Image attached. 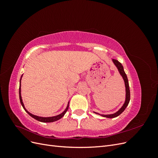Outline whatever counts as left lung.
Returning a JSON list of instances; mask_svg holds the SVG:
<instances>
[{"mask_svg": "<svg viewBox=\"0 0 158 158\" xmlns=\"http://www.w3.org/2000/svg\"><path fill=\"white\" fill-rule=\"evenodd\" d=\"M112 61L113 64H114V66H116L119 74L122 76V78L124 80V82H125V92H126V95H125V102H124L123 105L122 106V107L119 109L118 111L115 113H114L113 114H99L98 113L96 112H94L95 114H98L99 115H101L103 117H106V118H114V117H117L118 115H120V114L125 111V109H126V107H127V106L128 105L129 102H130V89H129V84H128V80L127 78V74H125V71H124V69H123V66L121 64V63H119V62L117 60H114V59H112Z\"/></svg>", "mask_w": 158, "mask_h": 158, "instance_id": "left-lung-1", "label": "left lung"}]
</instances>
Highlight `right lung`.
<instances>
[{
	"instance_id": "add662e5",
	"label": "right lung",
	"mask_w": 158,
	"mask_h": 158,
	"mask_svg": "<svg viewBox=\"0 0 158 158\" xmlns=\"http://www.w3.org/2000/svg\"><path fill=\"white\" fill-rule=\"evenodd\" d=\"M22 76H21V78H20V88H19V97H20V103H21V105L22 106L23 108L24 109L25 111L30 114V115L33 117V118L36 119L37 121H40V122H42V123H52V122H55L56 121H58L59 120L60 118H61L62 117H63L65 113H66V111H68L69 109V102L68 103V105L67 106H66V109L64 111L61 113L60 114H58V115H56V116H53V117H40V116H37V115H35V114H33L32 113H30L29 111H27V110L26 109L25 106H24V104H23V101H22V95H21V80H22Z\"/></svg>"
}]
</instances>
